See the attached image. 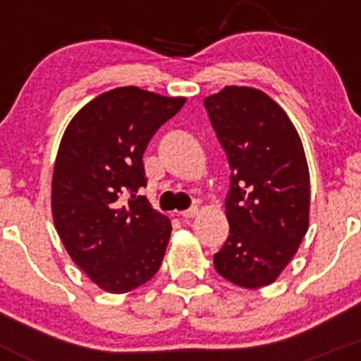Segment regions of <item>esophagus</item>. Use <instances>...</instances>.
I'll return each instance as SVG.
<instances>
[{
	"instance_id": "1",
	"label": "esophagus",
	"mask_w": 361,
	"mask_h": 361,
	"mask_svg": "<svg viewBox=\"0 0 361 361\" xmlns=\"http://www.w3.org/2000/svg\"><path fill=\"white\" fill-rule=\"evenodd\" d=\"M199 208H190L186 212H180V216L183 219H195V216H199Z\"/></svg>"
}]
</instances>
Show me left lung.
I'll list each match as a JSON object with an SVG mask.
<instances>
[{"instance_id": "obj_1", "label": "left lung", "mask_w": 361, "mask_h": 361, "mask_svg": "<svg viewBox=\"0 0 361 361\" xmlns=\"http://www.w3.org/2000/svg\"><path fill=\"white\" fill-rule=\"evenodd\" d=\"M204 106L231 168L229 237L213 264L238 288H264L291 262L309 229L302 139L275 99L251 86H226L204 99Z\"/></svg>"}]
</instances>
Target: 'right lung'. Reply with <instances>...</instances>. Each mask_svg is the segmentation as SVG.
<instances>
[{
  "label": "right lung",
  "mask_w": 361,
  "mask_h": 361,
  "mask_svg": "<svg viewBox=\"0 0 361 361\" xmlns=\"http://www.w3.org/2000/svg\"><path fill=\"white\" fill-rule=\"evenodd\" d=\"M184 103L119 86L86 103L63 133L52 175L54 226L70 258L103 291H133L161 267L171 222L135 193L146 186L149 139Z\"/></svg>",
  "instance_id": "right-lung-1"
}]
</instances>
